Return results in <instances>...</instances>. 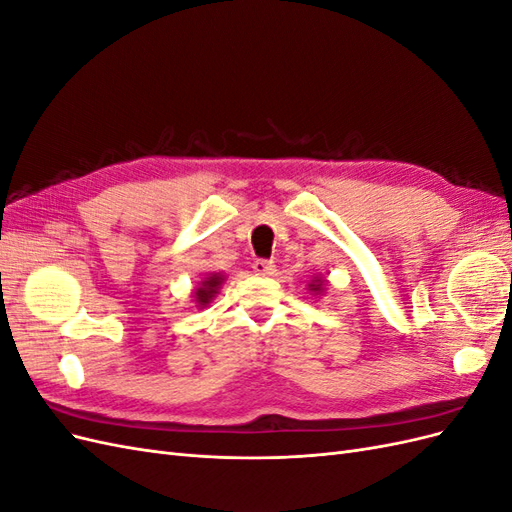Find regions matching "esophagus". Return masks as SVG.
Here are the masks:
<instances>
[{
  "label": "esophagus",
  "mask_w": 512,
  "mask_h": 512,
  "mask_svg": "<svg viewBox=\"0 0 512 512\" xmlns=\"http://www.w3.org/2000/svg\"><path fill=\"white\" fill-rule=\"evenodd\" d=\"M252 269H254V273H256V275H271V273L275 271V265H273L271 260H262V258H258V260H254Z\"/></svg>",
  "instance_id": "34e87169"
}]
</instances>
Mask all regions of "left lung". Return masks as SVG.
I'll use <instances>...</instances> for the list:
<instances>
[{
	"label": "left lung",
	"mask_w": 512,
	"mask_h": 512,
	"mask_svg": "<svg viewBox=\"0 0 512 512\" xmlns=\"http://www.w3.org/2000/svg\"><path fill=\"white\" fill-rule=\"evenodd\" d=\"M324 280H320V277H316V280H312V284H309V290L312 292H316V294H320L324 288Z\"/></svg>",
	"instance_id": "1"
}]
</instances>
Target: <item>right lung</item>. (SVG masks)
I'll use <instances>...</instances> for the list:
<instances>
[{
  "label": "right lung",
  "mask_w": 512,
  "mask_h": 512,
  "mask_svg": "<svg viewBox=\"0 0 512 512\" xmlns=\"http://www.w3.org/2000/svg\"><path fill=\"white\" fill-rule=\"evenodd\" d=\"M222 282H224V277L220 273H211L209 277H205V282H200V286L194 292V301L200 309L211 303V299L215 297V294H218Z\"/></svg>",
  "instance_id": "1"
}]
</instances>
